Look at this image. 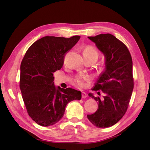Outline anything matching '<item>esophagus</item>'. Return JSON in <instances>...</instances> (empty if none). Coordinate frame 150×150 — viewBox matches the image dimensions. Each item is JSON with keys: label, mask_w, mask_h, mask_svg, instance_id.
I'll use <instances>...</instances> for the list:
<instances>
[{"label": "esophagus", "mask_w": 150, "mask_h": 150, "mask_svg": "<svg viewBox=\"0 0 150 150\" xmlns=\"http://www.w3.org/2000/svg\"><path fill=\"white\" fill-rule=\"evenodd\" d=\"M86 97H87V94H86V93H84V92H82V98H86Z\"/></svg>", "instance_id": "34e87169"}]
</instances>
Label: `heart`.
Returning a JSON list of instances; mask_svg holds the SVG:
<instances>
[{"label":"heart","mask_w":150,"mask_h":150,"mask_svg":"<svg viewBox=\"0 0 150 150\" xmlns=\"http://www.w3.org/2000/svg\"><path fill=\"white\" fill-rule=\"evenodd\" d=\"M84 53L92 54V55H96L97 57L98 56V54L96 50L91 46L86 47L84 51ZM89 79L90 77L88 75L79 74L75 76L74 80L77 86H79V87H84L86 85V81H89Z\"/></svg>","instance_id":"heart-1"}]
</instances>
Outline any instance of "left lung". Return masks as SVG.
Masks as SVG:
<instances>
[{
  "mask_svg": "<svg viewBox=\"0 0 150 150\" xmlns=\"http://www.w3.org/2000/svg\"><path fill=\"white\" fill-rule=\"evenodd\" d=\"M105 56V69L94 84L93 91H101L104 96H89L98 103L97 111L87 117L99 128L117 123L126 113L134 88L133 61L126 45L111 34L88 37ZM99 93V92H98Z\"/></svg>",
  "mask_w": 150,
  "mask_h": 150,
  "instance_id": "obj_1",
  "label": "left lung"
}]
</instances>
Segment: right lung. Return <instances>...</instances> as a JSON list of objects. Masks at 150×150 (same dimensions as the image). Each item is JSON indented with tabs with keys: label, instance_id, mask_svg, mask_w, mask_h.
Listing matches in <instances>:
<instances>
[{
	"label": "right lung",
	"instance_id": "add662e5",
	"mask_svg": "<svg viewBox=\"0 0 150 150\" xmlns=\"http://www.w3.org/2000/svg\"><path fill=\"white\" fill-rule=\"evenodd\" d=\"M80 38L46 36L32 44L22 59L19 82L22 99L29 116L40 126L55 125L64 116L68 103L81 99L79 91L56 88L53 82V73L62 67L66 53Z\"/></svg>",
	"mask_w": 150,
	"mask_h": 150
}]
</instances>
